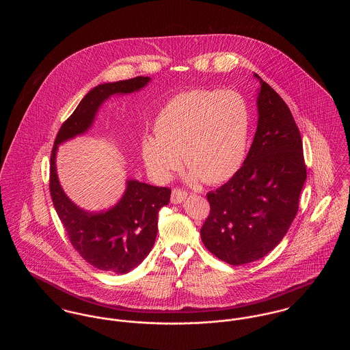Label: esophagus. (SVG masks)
Returning <instances> with one entry per match:
<instances>
[{
	"label": "esophagus",
	"mask_w": 350,
	"mask_h": 350,
	"mask_svg": "<svg viewBox=\"0 0 350 350\" xmlns=\"http://www.w3.org/2000/svg\"><path fill=\"white\" fill-rule=\"evenodd\" d=\"M186 197H187V191L186 190H183V189H180V187H174L173 189V191H172V197H170V200H172V203H181L183 200H186Z\"/></svg>",
	"instance_id": "34e87169"
}]
</instances>
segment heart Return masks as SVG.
Segmentation results:
<instances>
[{
  "instance_id": "1",
  "label": "heart",
  "mask_w": 350,
  "mask_h": 350,
  "mask_svg": "<svg viewBox=\"0 0 350 350\" xmlns=\"http://www.w3.org/2000/svg\"><path fill=\"white\" fill-rule=\"evenodd\" d=\"M248 103L232 90H190L169 100L156 119V135L142 142L150 173L167 180L181 164L191 180L219 185L244 163L250 140Z\"/></svg>"
}]
</instances>
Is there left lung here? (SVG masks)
I'll list each match as a JSON object with an SVG mask.
<instances>
[{
  "mask_svg": "<svg viewBox=\"0 0 350 350\" xmlns=\"http://www.w3.org/2000/svg\"><path fill=\"white\" fill-rule=\"evenodd\" d=\"M260 83L258 124L248 156L228 183L206 196L210 214L200 228L204 247L234 267L260 260L280 244L297 217L307 177L288 106L270 85Z\"/></svg>",
  "mask_w": 350,
  "mask_h": 350,
  "instance_id": "8db88e82",
  "label": "left lung"
}]
</instances>
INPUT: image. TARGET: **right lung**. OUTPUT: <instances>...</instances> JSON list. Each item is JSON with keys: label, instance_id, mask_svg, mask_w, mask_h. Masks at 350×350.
Returning a JSON list of instances; mask_svg holds the SVG:
<instances>
[{"label": "right lung", "instance_id": "add662e5", "mask_svg": "<svg viewBox=\"0 0 350 350\" xmlns=\"http://www.w3.org/2000/svg\"><path fill=\"white\" fill-rule=\"evenodd\" d=\"M150 81L137 76L130 80L102 83L92 89L72 116L62 124L51 152L50 193L72 247L92 267L124 274L150 253L157 234L159 210L169 203V187L129 181L124 196L107 211L86 213L64 194L55 167L57 144L90 127L100 103L117 93H133Z\"/></svg>", "mask_w": 350, "mask_h": 350}]
</instances>
